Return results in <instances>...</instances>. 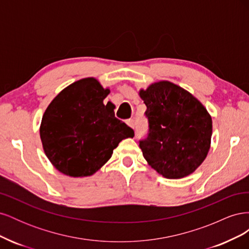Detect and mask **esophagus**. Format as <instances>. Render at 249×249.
<instances>
[{
    "label": "esophagus",
    "instance_id": "obj_1",
    "mask_svg": "<svg viewBox=\"0 0 249 249\" xmlns=\"http://www.w3.org/2000/svg\"><path fill=\"white\" fill-rule=\"evenodd\" d=\"M126 124L129 125L130 127H132V129H135V122H134V119H127V120H126Z\"/></svg>",
    "mask_w": 249,
    "mask_h": 249
}]
</instances>
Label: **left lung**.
I'll return each mask as SVG.
<instances>
[{
	"label": "left lung",
	"mask_w": 249,
	"mask_h": 249,
	"mask_svg": "<svg viewBox=\"0 0 249 249\" xmlns=\"http://www.w3.org/2000/svg\"><path fill=\"white\" fill-rule=\"evenodd\" d=\"M139 95L146 106L148 134L139 141L147 163L167 178L191 175L206 159L212 118L203 105L168 81L153 83Z\"/></svg>",
	"instance_id": "left-lung-1"
}]
</instances>
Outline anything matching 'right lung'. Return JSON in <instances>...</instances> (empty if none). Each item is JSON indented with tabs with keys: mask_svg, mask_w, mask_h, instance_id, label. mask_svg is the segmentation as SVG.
Wrapping results in <instances>:
<instances>
[{
	"mask_svg": "<svg viewBox=\"0 0 249 249\" xmlns=\"http://www.w3.org/2000/svg\"><path fill=\"white\" fill-rule=\"evenodd\" d=\"M110 93L94 78H85L64 88L42 116L40 139L54 167L63 175L92 176L110 159L113 149L134 131L107 108Z\"/></svg>",
	"mask_w": 249,
	"mask_h": 249,
	"instance_id": "obj_1",
	"label": "right lung"
}]
</instances>
